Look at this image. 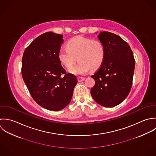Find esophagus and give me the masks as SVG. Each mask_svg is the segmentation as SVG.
Masks as SVG:
<instances>
[{
    "label": "esophagus",
    "mask_w": 156,
    "mask_h": 156,
    "mask_svg": "<svg viewBox=\"0 0 156 156\" xmlns=\"http://www.w3.org/2000/svg\"><path fill=\"white\" fill-rule=\"evenodd\" d=\"M85 80V78L84 77H78V81L79 82H81Z\"/></svg>",
    "instance_id": "esophagus-1"
}]
</instances>
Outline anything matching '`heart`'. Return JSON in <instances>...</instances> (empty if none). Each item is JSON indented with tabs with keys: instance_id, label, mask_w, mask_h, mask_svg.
<instances>
[{
	"instance_id": "1",
	"label": "heart",
	"mask_w": 156,
	"mask_h": 156,
	"mask_svg": "<svg viewBox=\"0 0 156 156\" xmlns=\"http://www.w3.org/2000/svg\"><path fill=\"white\" fill-rule=\"evenodd\" d=\"M105 50L99 40L76 36L67 43V48H61L58 58L62 65L70 69L78 59V63L72 67L70 73L76 75H83L90 69H99L104 62Z\"/></svg>"
}]
</instances>
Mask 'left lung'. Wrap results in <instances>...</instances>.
<instances>
[{"label":"left lung","mask_w":156,"mask_h":156,"mask_svg":"<svg viewBox=\"0 0 156 156\" xmlns=\"http://www.w3.org/2000/svg\"><path fill=\"white\" fill-rule=\"evenodd\" d=\"M105 55L99 70L91 77L95 84L90 93L99 105L113 107L121 104L130 92L135 67L133 52L119 36L110 32L98 35Z\"/></svg>","instance_id":"8db88e82"}]
</instances>
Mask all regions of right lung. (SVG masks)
<instances>
[{
	"label": "right lung",
	"mask_w": 156,
	"mask_h": 156,
	"mask_svg": "<svg viewBox=\"0 0 156 156\" xmlns=\"http://www.w3.org/2000/svg\"><path fill=\"white\" fill-rule=\"evenodd\" d=\"M63 41L62 35L44 33L26 48L22 58V75L32 98L52 111L70 103L77 84L76 76L66 73L58 58Z\"/></svg>",
	"instance_id": "obj_1"
}]
</instances>
